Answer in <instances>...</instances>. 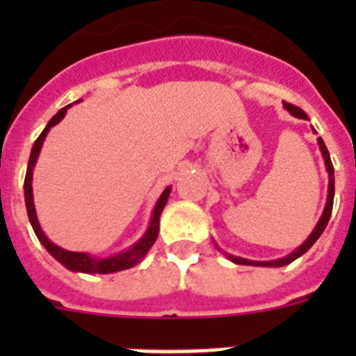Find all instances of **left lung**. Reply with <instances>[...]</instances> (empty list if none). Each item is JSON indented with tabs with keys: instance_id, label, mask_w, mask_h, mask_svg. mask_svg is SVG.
Returning a JSON list of instances; mask_svg holds the SVG:
<instances>
[{
	"instance_id": "1",
	"label": "left lung",
	"mask_w": 356,
	"mask_h": 356,
	"mask_svg": "<svg viewBox=\"0 0 356 356\" xmlns=\"http://www.w3.org/2000/svg\"><path fill=\"white\" fill-rule=\"evenodd\" d=\"M284 106L287 108L289 114H292L294 118L298 119H308L307 114H305L303 110L300 108V106H294L291 105V103H284ZM317 144H319V149L321 153H323V159H325V165H326V171H328V197H326V205H325V210H323V216H321V219L317 221L316 228L312 229V234L308 235L307 241L301 244L300 248H296L292 253H289L287 257H284V259H278V260H266V262H259V260H248V259H242V257H234V254H228L225 253L226 257H228V260H232L234 264H238V266H259V267H284L287 266V264L294 262L296 259H300L301 254L307 253L310 248L316 244L317 238L321 237V234L325 232L326 225H328L330 221V216H332V209H333V196H335V176H333V165H332V159H330V153L328 149H326V144L325 140L317 139ZM216 244V242H213ZM217 248V244H216Z\"/></svg>"
}]
</instances>
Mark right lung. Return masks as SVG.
Segmentation results:
<instances>
[{"instance_id":"obj_1","label":"right lung","mask_w":356,"mask_h":356,"mask_svg":"<svg viewBox=\"0 0 356 356\" xmlns=\"http://www.w3.org/2000/svg\"><path fill=\"white\" fill-rule=\"evenodd\" d=\"M71 105L64 106L62 110H58L49 122L46 124V128L42 130V134L39 135V139L35 140L33 147H31L30 160H28V169H26V178H24V203H26V212L28 219L31 222V228L35 232L37 238L42 242V246L49 251L53 259L58 260L64 267H67L69 271L74 273H87V275H110V273H118L122 269H130V267L137 266L140 260L147 254V251L151 250V246L155 244L156 237H159V225H160V213H162L163 207L168 203V197L171 194V187L163 188V193L160 194L159 201H156L155 209H153V216H151V221L147 229L144 232L143 237L135 242L134 246H130L128 250L121 251L118 254H112V257H105V259H99V257H94L89 253H78V251H67L64 248L56 246L49 241L46 235H44L42 228L39 225V219H37L35 205H33V188H31V178H33V168H35V162L39 159L40 147H42L44 139L48 131L51 130L55 124L64 119V115L67 114V108Z\"/></svg>"}]
</instances>
